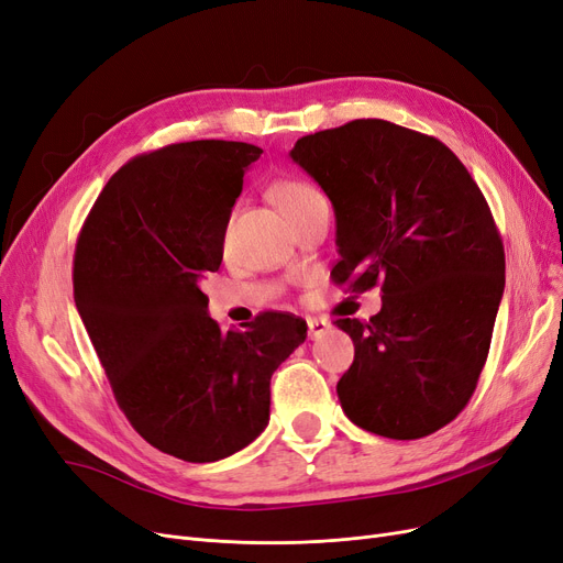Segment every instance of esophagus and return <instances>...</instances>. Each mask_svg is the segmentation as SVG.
<instances>
[{"label":"esophagus","mask_w":563,"mask_h":563,"mask_svg":"<svg viewBox=\"0 0 563 563\" xmlns=\"http://www.w3.org/2000/svg\"><path fill=\"white\" fill-rule=\"evenodd\" d=\"M328 328H331V321H325V319H307V335H309V340H317V338H321Z\"/></svg>","instance_id":"1"}]
</instances>
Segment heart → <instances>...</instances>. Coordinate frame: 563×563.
I'll use <instances>...</instances> for the list:
<instances>
[{"instance_id":"obj_1","label":"heart","mask_w":563,"mask_h":563,"mask_svg":"<svg viewBox=\"0 0 563 563\" xmlns=\"http://www.w3.org/2000/svg\"><path fill=\"white\" fill-rule=\"evenodd\" d=\"M275 200L279 205V209L290 219L294 214H298L300 209L314 205L319 200H323L321 190L312 184L300 181V179H290V181H282L275 186Z\"/></svg>"}]
</instances>
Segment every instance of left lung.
Wrapping results in <instances>:
<instances>
[{"instance_id":"8db88e82","label":"left lung","mask_w":563,"mask_h":563,"mask_svg":"<svg viewBox=\"0 0 563 563\" xmlns=\"http://www.w3.org/2000/svg\"><path fill=\"white\" fill-rule=\"evenodd\" d=\"M290 158L333 202V282L382 284L371 321H335L354 340L344 415L394 440L435 433L475 391L506 288L487 200L442 142L379 119L307 134Z\"/></svg>"}]
</instances>
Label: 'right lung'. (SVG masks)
<instances>
[{"label":"right lung","mask_w":563,"mask_h":563,"mask_svg":"<svg viewBox=\"0 0 563 563\" xmlns=\"http://www.w3.org/2000/svg\"><path fill=\"white\" fill-rule=\"evenodd\" d=\"M261 148L200 140L144 153L95 200L74 254V302L115 402L153 448L190 463L254 442L269 379L307 338L300 317L263 312L244 331L207 314L230 211Z\"/></svg>","instance_id":"right-lung-1"}]
</instances>
